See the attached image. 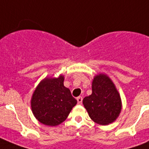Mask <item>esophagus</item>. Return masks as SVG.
<instances>
[{
  "instance_id": "1",
  "label": "esophagus",
  "mask_w": 149,
  "mask_h": 149,
  "mask_svg": "<svg viewBox=\"0 0 149 149\" xmlns=\"http://www.w3.org/2000/svg\"><path fill=\"white\" fill-rule=\"evenodd\" d=\"M77 102H78V104H82V101H83V97H78L77 98Z\"/></svg>"
}]
</instances>
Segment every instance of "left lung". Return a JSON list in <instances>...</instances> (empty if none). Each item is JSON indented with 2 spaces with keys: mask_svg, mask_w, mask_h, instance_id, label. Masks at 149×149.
<instances>
[{
  "mask_svg": "<svg viewBox=\"0 0 149 149\" xmlns=\"http://www.w3.org/2000/svg\"><path fill=\"white\" fill-rule=\"evenodd\" d=\"M84 107L94 122L107 125L113 123L121 111L120 94L106 74L96 75L92 82V94L83 100Z\"/></svg>",
  "mask_w": 149,
  "mask_h": 149,
  "instance_id": "left-lung-1",
  "label": "left lung"
}]
</instances>
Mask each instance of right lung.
<instances>
[{
    "label": "right lung",
    "instance_id": "add662e5",
    "mask_svg": "<svg viewBox=\"0 0 149 149\" xmlns=\"http://www.w3.org/2000/svg\"><path fill=\"white\" fill-rule=\"evenodd\" d=\"M64 76L46 77L39 83L31 100L34 116L42 124L49 126L60 125L67 118L77 100L64 84Z\"/></svg>",
    "mask_w": 149,
    "mask_h": 149
}]
</instances>
